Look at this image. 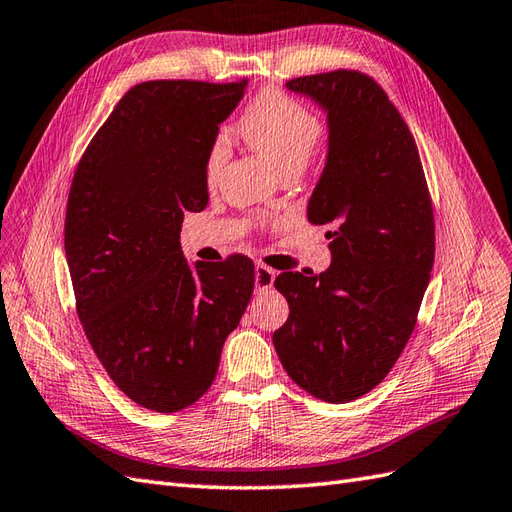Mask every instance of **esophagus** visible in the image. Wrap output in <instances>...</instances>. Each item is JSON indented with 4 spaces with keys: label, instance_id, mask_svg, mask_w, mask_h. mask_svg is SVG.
<instances>
[{
    "label": "esophagus",
    "instance_id": "1",
    "mask_svg": "<svg viewBox=\"0 0 512 512\" xmlns=\"http://www.w3.org/2000/svg\"><path fill=\"white\" fill-rule=\"evenodd\" d=\"M273 280H276V271L269 269L267 265H256L254 267V282H256V289L265 291V289H271L273 286Z\"/></svg>",
    "mask_w": 512,
    "mask_h": 512
}]
</instances>
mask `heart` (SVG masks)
<instances>
[{
    "label": "heart",
    "mask_w": 512,
    "mask_h": 512,
    "mask_svg": "<svg viewBox=\"0 0 512 512\" xmlns=\"http://www.w3.org/2000/svg\"><path fill=\"white\" fill-rule=\"evenodd\" d=\"M241 134L247 145L269 160L278 176L308 165L321 136L317 117L297 99L280 91H265L247 108L241 119ZM228 156L223 139H215L206 156V176L213 180Z\"/></svg>",
    "instance_id": "heart-1"
}]
</instances>
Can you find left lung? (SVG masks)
<instances>
[{
	"mask_svg": "<svg viewBox=\"0 0 512 512\" xmlns=\"http://www.w3.org/2000/svg\"><path fill=\"white\" fill-rule=\"evenodd\" d=\"M286 89L326 112L308 221L328 226L332 265L273 282L289 302L273 345L295 384L345 404L386 378L413 334L434 263L432 202L413 134L376 80L339 69Z\"/></svg>",
	"mask_w": 512,
	"mask_h": 512,
	"instance_id": "obj_1",
	"label": "left lung"
}]
</instances>
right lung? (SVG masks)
Wrapping results in <instances>:
<instances>
[{"mask_svg": "<svg viewBox=\"0 0 512 512\" xmlns=\"http://www.w3.org/2000/svg\"><path fill=\"white\" fill-rule=\"evenodd\" d=\"M245 86H132L71 182L65 252L86 339L112 382L158 413L210 389L254 291L249 258L189 265L180 247L184 213L208 204V149Z\"/></svg>", "mask_w": 512, "mask_h": 512, "instance_id": "right-lung-1", "label": "right lung"}]
</instances>
